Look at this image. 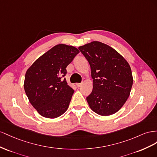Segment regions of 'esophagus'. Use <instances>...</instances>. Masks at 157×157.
<instances>
[{
  "instance_id": "1",
  "label": "esophagus",
  "mask_w": 157,
  "mask_h": 157,
  "mask_svg": "<svg viewBox=\"0 0 157 157\" xmlns=\"http://www.w3.org/2000/svg\"><path fill=\"white\" fill-rule=\"evenodd\" d=\"M82 86V83H76V86H77L78 87H80Z\"/></svg>"
}]
</instances>
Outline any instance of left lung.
Returning <instances> with one entry per match:
<instances>
[{
  "label": "left lung",
  "instance_id": "left-lung-1",
  "mask_svg": "<svg viewBox=\"0 0 157 157\" xmlns=\"http://www.w3.org/2000/svg\"><path fill=\"white\" fill-rule=\"evenodd\" d=\"M91 67L93 91L86 99L97 114L109 116L126 102L133 85L131 68L114 48L98 41L78 48Z\"/></svg>",
  "mask_w": 157,
  "mask_h": 157
}]
</instances>
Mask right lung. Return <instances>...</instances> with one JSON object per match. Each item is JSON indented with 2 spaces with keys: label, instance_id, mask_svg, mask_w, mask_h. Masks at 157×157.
Returning <instances> with one entry per match:
<instances>
[{
  "label": "right lung",
  "instance_id": "obj_1",
  "mask_svg": "<svg viewBox=\"0 0 157 157\" xmlns=\"http://www.w3.org/2000/svg\"><path fill=\"white\" fill-rule=\"evenodd\" d=\"M79 52L74 47L57 44L27 70L25 92L30 103L44 117L55 118L68 109L74 90L64 78L66 68Z\"/></svg>",
  "mask_w": 157,
  "mask_h": 157
}]
</instances>
